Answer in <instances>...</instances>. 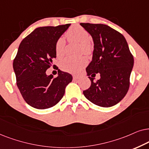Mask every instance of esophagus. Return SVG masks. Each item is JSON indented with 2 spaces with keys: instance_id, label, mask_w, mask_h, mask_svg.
<instances>
[{
  "instance_id": "esophagus-1",
  "label": "esophagus",
  "mask_w": 149,
  "mask_h": 149,
  "mask_svg": "<svg viewBox=\"0 0 149 149\" xmlns=\"http://www.w3.org/2000/svg\"><path fill=\"white\" fill-rule=\"evenodd\" d=\"M73 80H79V79L80 78V76H77V75H76V76H73Z\"/></svg>"
}]
</instances>
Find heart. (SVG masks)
<instances>
[{
    "label": "heart",
    "mask_w": 149,
    "mask_h": 149,
    "mask_svg": "<svg viewBox=\"0 0 149 149\" xmlns=\"http://www.w3.org/2000/svg\"><path fill=\"white\" fill-rule=\"evenodd\" d=\"M66 37L69 40L74 41L81 43V52L84 54H88L92 51V47L89 43L90 35L88 31L79 25L71 26L66 33ZM65 45V39L63 37L57 40L55 45V52L57 57L60 58L64 54V47ZM87 63V59L82 56L78 58H66L61 63V68L62 70L69 73H76L80 71Z\"/></svg>",
    "instance_id": "1"
}]
</instances>
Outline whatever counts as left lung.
<instances>
[{
    "instance_id": "1",
    "label": "left lung",
    "mask_w": 149,
    "mask_h": 149,
    "mask_svg": "<svg viewBox=\"0 0 149 149\" xmlns=\"http://www.w3.org/2000/svg\"><path fill=\"white\" fill-rule=\"evenodd\" d=\"M94 43L92 61L86 68L89 76L99 72L100 79L91 81L83 91L87 100L97 106L108 108L117 104L127 93L134 67V57L123 35L108 25L80 23Z\"/></svg>"
}]
</instances>
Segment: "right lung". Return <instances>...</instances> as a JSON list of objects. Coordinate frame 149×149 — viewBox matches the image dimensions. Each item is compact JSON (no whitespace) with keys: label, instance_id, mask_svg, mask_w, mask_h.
<instances>
[{"label":"right lung","instance_id":"obj_1","mask_svg":"<svg viewBox=\"0 0 149 149\" xmlns=\"http://www.w3.org/2000/svg\"><path fill=\"white\" fill-rule=\"evenodd\" d=\"M70 24L35 29L22 41L13 67L17 86L24 100L33 108L43 110L54 106L63 98L72 81L70 73L58 71V76L46 74L56 57L55 45Z\"/></svg>","mask_w":149,"mask_h":149}]
</instances>
